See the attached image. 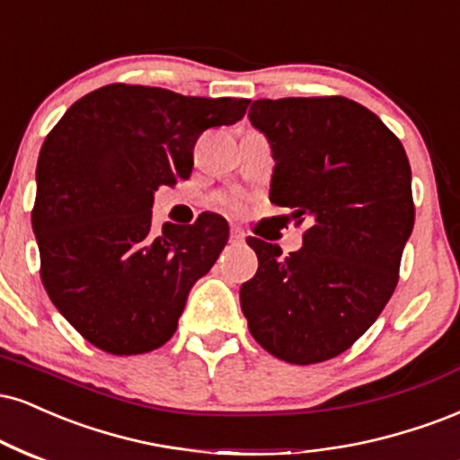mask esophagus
I'll return each instance as SVG.
<instances>
[{"mask_svg":"<svg viewBox=\"0 0 460 460\" xmlns=\"http://www.w3.org/2000/svg\"><path fill=\"white\" fill-rule=\"evenodd\" d=\"M231 242H235V244H240V242L246 240V234L240 229V226H231Z\"/></svg>","mask_w":460,"mask_h":460,"instance_id":"esophagus-1","label":"esophagus"}]
</instances>
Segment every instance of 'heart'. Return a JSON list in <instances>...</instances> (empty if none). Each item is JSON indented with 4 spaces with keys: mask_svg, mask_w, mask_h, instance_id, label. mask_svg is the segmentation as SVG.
<instances>
[{
    "mask_svg": "<svg viewBox=\"0 0 460 460\" xmlns=\"http://www.w3.org/2000/svg\"><path fill=\"white\" fill-rule=\"evenodd\" d=\"M226 206H229V208H237V201H234V199H226Z\"/></svg>",
    "mask_w": 460,
    "mask_h": 460,
    "instance_id": "b5f03b06",
    "label": "heart"
}]
</instances>
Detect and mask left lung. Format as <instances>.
<instances>
[{"instance_id": "left-lung-1", "label": "left lung", "mask_w": 460, "mask_h": 460, "mask_svg": "<svg viewBox=\"0 0 460 460\" xmlns=\"http://www.w3.org/2000/svg\"><path fill=\"white\" fill-rule=\"evenodd\" d=\"M268 139L270 201L308 220L302 248L248 237L259 270L240 289L254 341L291 364L339 356L367 332L398 283L413 229L411 167L373 111L342 96L254 101Z\"/></svg>"}]
</instances>
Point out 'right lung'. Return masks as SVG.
<instances>
[{"label":"right lung","instance_id":"obj_1","mask_svg":"<svg viewBox=\"0 0 460 460\" xmlns=\"http://www.w3.org/2000/svg\"><path fill=\"white\" fill-rule=\"evenodd\" d=\"M248 102L113 83L72 104L44 139L31 212L42 283L98 349L135 356L173 336L229 225L201 214L158 234L154 195L190 177L199 135L235 124Z\"/></svg>","mask_w":460,"mask_h":460}]
</instances>
